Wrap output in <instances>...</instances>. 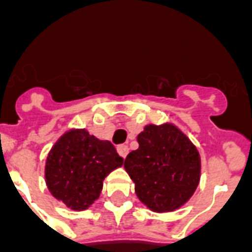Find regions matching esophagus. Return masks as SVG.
<instances>
[{
    "label": "esophagus",
    "instance_id": "1",
    "mask_svg": "<svg viewBox=\"0 0 252 252\" xmlns=\"http://www.w3.org/2000/svg\"><path fill=\"white\" fill-rule=\"evenodd\" d=\"M117 153H119V155H120L121 158H126V155H128V153H129V148H128V146H126V144H121V146L117 147Z\"/></svg>",
    "mask_w": 252,
    "mask_h": 252
}]
</instances>
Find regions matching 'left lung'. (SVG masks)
I'll return each instance as SVG.
<instances>
[{
	"label": "left lung",
	"instance_id": "left-lung-1",
	"mask_svg": "<svg viewBox=\"0 0 252 252\" xmlns=\"http://www.w3.org/2000/svg\"><path fill=\"white\" fill-rule=\"evenodd\" d=\"M137 143L139 148L124 160L137 198L159 213L186 204L201 175L200 154L189 137L171 123L148 124L137 135Z\"/></svg>",
	"mask_w": 252,
	"mask_h": 252
}]
</instances>
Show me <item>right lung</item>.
Instances as JSON below:
<instances>
[{"label": "right lung", "mask_w": 252, "mask_h": 252, "mask_svg": "<svg viewBox=\"0 0 252 252\" xmlns=\"http://www.w3.org/2000/svg\"><path fill=\"white\" fill-rule=\"evenodd\" d=\"M124 159L108 140L83 129H70L52 146L46 160L47 188L72 211L88 209L99 197L104 180Z\"/></svg>", "instance_id": "add662e5"}]
</instances>
